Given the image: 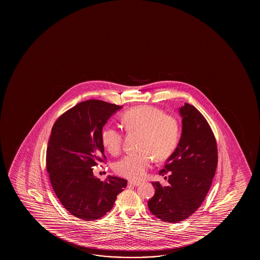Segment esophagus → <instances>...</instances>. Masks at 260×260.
Returning a JSON list of instances; mask_svg holds the SVG:
<instances>
[{"label":"esophagus","mask_w":260,"mask_h":260,"mask_svg":"<svg viewBox=\"0 0 260 260\" xmlns=\"http://www.w3.org/2000/svg\"><path fill=\"white\" fill-rule=\"evenodd\" d=\"M128 185H133V186H138L140 185V182L139 181H128Z\"/></svg>","instance_id":"34e87169"}]
</instances>
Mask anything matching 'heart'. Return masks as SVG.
<instances>
[{
    "instance_id": "b5f03b06",
    "label": "heart",
    "mask_w": 260,
    "mask_h": 260,
    "mask_svg": "<svg viewBox=\"0 0 260 260\" xmlns=\"http://www.w3.org/2000/svg\"><path fill=\"white\" fill-rule=\"evenodd\" d=\"M121 121L127 132L140 133V152L123 157L115 165V171L123 178L139 180L153 161L166 160L174 152L179 138V125L174 116L164 114L152 106H139L126 111ZM122 132L113 126H106L101 132V142L113 155L120 153Z\"/></svg>"
}]
</instances>
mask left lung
Wrapping results in <instances>:
<instances>
[{
    "mask_svg": "<svg viewBox=\"0 0 260 260\" xmlns=\"http://www.w3.org/2000/svg\"><path fill=\"white\" fill-rule=\"evenodd\" d=\"M179 114L181 138L159 172L161 176L169 174V185L153 182L155 193L147 202L151 213L171 223L184 220L201 206L217 164V142L206 119L187 103L179 108Z\"/></svg>",
    "mask_w": 260,
    "mask_h": 260,
    "instance_id": "1",
    "label": "left lung"
}]
</instances>
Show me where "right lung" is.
<instances>
[{
    "label": "right lung",
    "instance_id": "1",
    "mask_svg": "<svg viewBox=\"0 0 260 260\" xmlns=\"http://www.w3.org/2000/svg\"><path fill=\"white\" fill-rule=\"evenodd\" d=\"M121 106L102 100L77 104L55 121L46 153L50 184L69 213L85 221L100 219L114 206L127 185L123 178L108 176L105 181L93 168L106 160L101 132Z\"/></svg>",
    "mask_w": 260,
    "mask_h": 260
}]
</instances>
